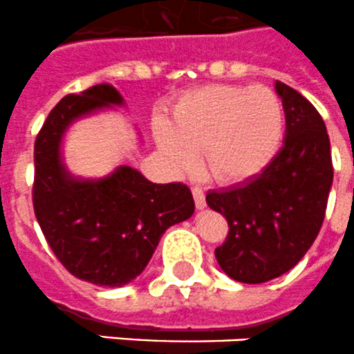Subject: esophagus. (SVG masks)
Segmentation results:
<instances>
[{
    "mask_svg": "<svg viewBox=\"0 0 354 354\" xmlns=\"http://www.w3.org/2000/svg\"><path fill=\"white\" fill-rule=\"evenodd\" d=\"M192 196H194V203L198 209H205L207 207V201H205V192L201 187H192Z\"/></svg>",
    "mask_w": 354,
    "mask_h": 354,
    "instance_id": "obj_1",
    "label": "esophagus"
}]
</instances>
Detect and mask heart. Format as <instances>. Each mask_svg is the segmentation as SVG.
Wrapping results in <instances>:
<instances>
[{
    "instance_id": "b5f03b06",
    "label": "heart",
    "mask_w": 354,
    "mask_h": 354,
    "mask_svg": "<svg viewBox=\"0 0 354 354\" xmlns=\"http://www.w3.org/2000/svg\"><path fill=\"white\" fill-rule=\"evenodd\" d=\"M154 140L174 171H189L201 149L219 183H243L268 167L284 135V108L266 86L210 84L187 91L172 120L156 117Z\"/></svg>"
}]
</instances>
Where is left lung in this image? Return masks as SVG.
Returning <instances> with one entry per match:
<instances>
[{
	"label": "left lung",
	"mask_w": 354,
	"mask_h": 354,
	"mask_svg": "<svg viewBox=\"0 0 354 354\" xmlns=\"http://www.w3.org/2000/svg\"><path fill=\"white\" fill-rule=\"evenodd\" d=\"M286 135L268 167L241 185L210 191L207 205L228 221L216 259L228 277L261 284L290 272L317 239L333 185L326 124L299 91L275 81Z\"/></svg>",
	"instance_id": "8db88e82"
}]
</instances>
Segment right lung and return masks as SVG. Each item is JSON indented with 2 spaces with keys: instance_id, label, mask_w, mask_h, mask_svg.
Masks as SVG:
<instances>
[{
  "instance_id": "1",
  "label": "right lung",
  "mask_w": 354,
  "mask_h": 354,
  "mask_svg": "<svg viewBox=\"0 0 354 354\" xmlns=\"http://www.w3.org/2000/svg\"><path fill=\"white\" fill-rule=\"evenodd\" d=\"M124 99L111 84L66 95L34 145L35 218L62 266L97 286L120 288L144 272L169 227L194 214L191 189L153 183L129 165L104 178L73 176L62 162L64 133L75 120Z\"/></svg>"
}]
</instances>
